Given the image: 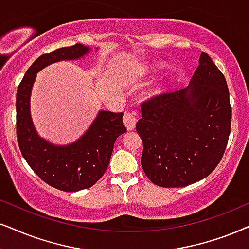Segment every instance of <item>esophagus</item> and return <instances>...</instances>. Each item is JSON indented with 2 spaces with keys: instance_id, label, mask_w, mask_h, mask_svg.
I'll return each instance as SVG.
<instances>
[{
  "instance_id": "1",
  "label": "esophagus",
  "mask_w": 249,
  "mask_h": 249,
  "mask_svg": "<svg viewBox=\"0 0 249 249\" xmlns=\"http://www.w3.org/2000/svg\"><path fill=\"white\" fill-rule=\"evenodd\" d=\"M123 122H124V125L126 126L127 131H132L135 127V124H137V116L133 112H125Z\"/></svg>"
}]
</instances>
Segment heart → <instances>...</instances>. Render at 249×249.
<instances>
[{
	"label": "heart",
	"instance_id": "obj_1",
	"mask_svg": "<svg viewBox=\"0 0 249 249\" xmlns=\"http://www.w3.org/2000/svg\"><path fill=\"white\" fill-rule=\"evenodd\" d=\"M163 68H164V65H163L162 63H153V64L143 65V67H141L139 69V71H138V75L141 78H143V77H147V75L159 73ZM162 92H163V85L157 84L156 86L153 87V89L150 90V94H152V95H159V94H161Z\"/></svg>",
	"mask_w": 249,
	"mask_h": 249
}]
</instances>
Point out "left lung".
I'll list each match as a JSON object with an SVG mask.
<instances>
[{"instance_id":"left-lung-1","label":"left lung","mask_w":249,"mask_h":249,"mask_svg":"<svg viewBox=\"0 0 249 249\" xmlns=\"http://www.w3.org/2000/svg\"><path fill=\"white\" fill-rule=\"evenodd\" d=\"M232 110L224 75L206 53L184 89L141 105V165L153 184L184 187L213 171L228 144Z\"/></svg>"}]
</instances>
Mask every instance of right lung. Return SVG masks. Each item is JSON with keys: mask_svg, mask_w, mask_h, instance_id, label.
I'll return each instance as SVG.
<instances>
[{"mask_svg": "<svg viewBox=\"0 0 249 249\" xmlns=\"http://www.w3.org/2000/svg\"><path fill=\"white\" fill-rule=\"evenodd\" d=\"M97 50V48L95 49ZM92 52L80 45L41 55L26 71L17 88V140L25 161L50 186L64 192L92 187L108 168L115 141L126 132L123 112L100 110L87 131L69 144H55L41 138L31 116V93L36 73L50 64L80 59Z\"/></svg>", "mask_w": 249, "mask_h": 249, "instance_id": "right-lung-1", "label": "right lung"}]
</instances>
